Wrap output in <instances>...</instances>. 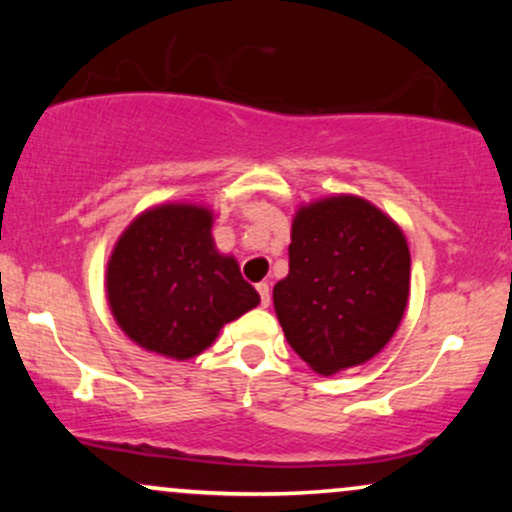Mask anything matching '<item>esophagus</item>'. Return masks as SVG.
<instances>
[{
  "mask_svg": "<svg viewBox=\"0 0 512 512\" xmlns=\"http://www.w3.org/2000/svg\"><path fill=\"white\" fill-rule=\"evenodd\" d=\"M257 293H260V301L264 308H267L269 303H272V289H269L267 281H262V284H257Z\"/></svg>",
  "mask_w": 512,
  "mask_h": 512,
  "instance_id": "obj_1",
  "label": "esophagus"
}]
</instances>
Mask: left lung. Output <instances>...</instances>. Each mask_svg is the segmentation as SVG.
<instances>
[{
    "instance_id": "8db88e82",
    "label": "left lung",
    "mask_w": 512,
    "mask_h": 512,
    "mask_svg": "<svg viewBox=\"0 0 512 512\" xmlns=\"http://www.w3.org/2000/svg\"><path fill=\"white\" fill-rule=\"evenodd\" d=\"M409 274L402 228L368 199L303 204L291 223L289 274L272 293L286 342L320 375L361 366L397 332Z\"/></svg>"
}]
</instances>
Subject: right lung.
<instances>
[{
  "label": "right lung",
  "instance_id": "right-lung-1",
  "mask_svg": "<svg viewBox=\"0 0 512 512\" xmlns=\"http://www.w3.org/2000/svg\"><path fill=\"white\" fill-rule=\"evenodd\" d=\"M214 211L166 202L142 211L117 238L105 267V296L117 327L151 354L187 361L226 322L260 303L238 260L216 250Z\"/></svg>",
  "mask_w": 512,
  "mask_h": 512
}]
</instances>
